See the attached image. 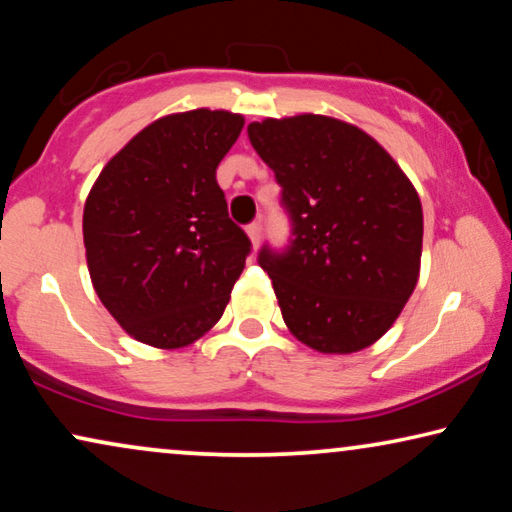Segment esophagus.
<instances>
[{"instance_id": "esophagus-1", "label": "esophagus", "mask_w": 512, "mask_h": 512, "mask_svg": "<svg viewBox=\"0 0 512 512\" xmlns=\"http://www.w3.org/2000/svg\"><path fill=\"white\" fill-rule=\"evenodd\" d=\"M247 235H249V240H251V247L256 249L258 244H261V223H249Z\"/></svg>"}]
</instances>
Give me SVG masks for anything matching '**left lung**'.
Returning <instances> with one entry per match:
<instances>
[{"mask_svg":"<svg viewBox=\"0 0 512 512\" xmlns=\"http://www.w3.org/2000/svg\"><path fill=\"white\" fill-rule=\"evenodd\" d=\"M247 132L293 221L291 247L258 256L286 328L321 354L375 345L419 279L417 188L377 139L340 118H263Z\"/></svg>","mask_w":512,"mask_h":512,"instance_id":"obj_1","label":"left lung"}]
</instances>
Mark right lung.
I'll return each mask as SVG.
<instances>
[{
	"label": "right lung",
	"instance_id": "obj_1",
	"mask_svg": "<svg viewBox=\"0 0 512 512\" xmlns=\"http://www.w3.org/2000/svg\"><path fill=\"white\" fill-rule=\"evenodd\" d=\"M244 128L226 109L160 116L90 188L83 247L97 298L156 349L200 340L226 310L249 237L228 219L216 167Z\"/></svg>",
	"mask_w": 512,
	"mask_h": 512
}]
</instances>
